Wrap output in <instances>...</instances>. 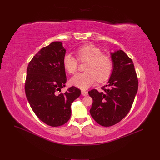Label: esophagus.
<instances>
[{
	"label": "esophagus",
	"mask_w": 160,
	"mask_h": 160,
	"mask_svg": "<svg viewBox=\"0 0 160 160\" xmlns=\"http://www.w3.org/2000/svg\"><path fill=\"white\" fill-rule=\"evenodd\" d=\"M81 94H82V95H83V96H87L88 95V93L87 91H84V90H82L81 91Z\"/></svg>",
	"instance_id": "obj_1"
}]
</instances>
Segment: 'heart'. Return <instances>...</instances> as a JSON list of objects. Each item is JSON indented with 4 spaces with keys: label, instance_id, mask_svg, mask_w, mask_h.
I'll return each mask as SVG.
<instances>
[{
    "label": "heart",
    "instance_id": "1",
    "mask_svg": "<svg viewBox=\"0 0 160 160\" xmlns=\"http://www.w3.org/2000/svg\"><path fill=\"white\" fill-rule=\"evenodd\" d=\"M78 59L87 61L85 70L72 77L71 84L81 89H86L93 85L97 80L102 82L108 79L113 70V61L111 58L103 54L99 48L93 45H87L77 50ZM62 64L69 73H74L78 67V61L70 52L63 56Z\"/></svg>",
    "mask_w": 160,
    "mask_h": 160
}]
</instances>
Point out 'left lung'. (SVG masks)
<instances>
[{"instance_id":"left-lung-1","label":"left lung","mask_w":160,"mask_h":160,"mask_svg":"<svg viewBox=\"0 0 160 160\" xmlns=\"http://www.w3.org/2000/svg\"><path fill=\"white\" fill-rule=\"evenodd\" d=\"M110 55L113 70L107 85L101 88V92L96 89L88 92L93 99L91 115L104 127L118 123L127 115L138 89L132 60L122 50L115 51Z\"/></svg>"}]
</instances>
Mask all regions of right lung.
Listing matches in <instances>:
<instances>
[{"label":"right lung","instance_id":"1","mask_svg":"<svg viewBox=\"0 0 160 160\" xmlns=\"http://www.w3.org/2000/svg\"><path fill=\"white\" fill-rule=\"evenodd\" d=\"M65 52L61 42H52L33 57L27 70L25 88L28 103L38 118L52 127L68 122L71 103L81 95L74 86L58 93L67 81L62 64Z\"/></svg>","mask_w":160,"mask_h":160}]
</instances>
